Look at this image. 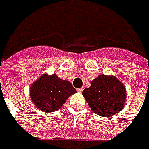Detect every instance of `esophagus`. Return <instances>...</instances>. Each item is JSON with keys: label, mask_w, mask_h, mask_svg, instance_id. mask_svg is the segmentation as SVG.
Instances as JSON below:
<instances>
[{"label": "esophagus", "mask_w": 149, "mask_h": 149, "mask_svg": "<svg viewBox=\"0 0 149 149\" xmlns=\"http://www.w3.org/2000/svg\"><path fill=\"white\" fill-rule=\"evenodd\" d=\"M77 91L78 92H82L83 91V88H79V89H77Z\"/></svg>", "instance_id": "1"}]
</instances>
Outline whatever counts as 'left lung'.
I'll list each match as a JSON object with an SVG mask.
<instances>
[{"label":"left lung","instance_id":"8db88e82","mask_svg":"<svg viewBox=\"0 0 149 149\" xmlns=\"http://www.w3.org/2000/svg\"><path fill=\"white\" fill-rule=\"evenodd\" d=\"M83 95L94 113L109 117L122 111L126 100V89L114 77L100 74L83 91Z\"/></svg>","mask_w":149,"mask_h":149}]
</instances>
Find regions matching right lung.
<instances>
[{
  "label": "right lung",
  "mask_w": 149,
  "mask_h": 149,
  "mask_svg": "<svg viewBox=\"0 0 149 149\" xmlns=\"http://www.w3.org/2000/svg\"><path fill=\"white\" fill-rule=\"evenodd\" d=\"M76 92L71 83L56 74L42 75L30 88L33 102L38 109L46 112L58 110L70 95Z\"/></svg>",
  "instance_id": "obj_1"
}]
</instances>
